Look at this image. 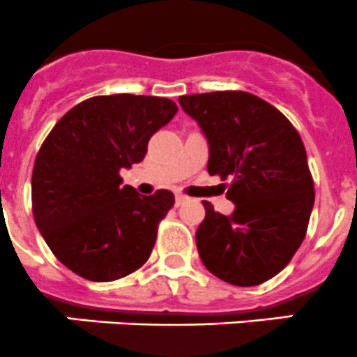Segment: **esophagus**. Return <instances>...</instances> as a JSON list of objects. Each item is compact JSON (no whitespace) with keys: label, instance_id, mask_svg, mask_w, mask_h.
I'll use <instances>...</instances> for the list:
<instances>
[{"label":"esophagus","instance_id":"34e87169","mask_svg":"<svg viewBox=\"0 0 357 357\" xmlns=\"http://www.w3.org/2000/svg\"><path fill=\"white\" fill-rule=\"evenodd\" d=\"M187 201H189V197L183 196V194H177V196H175V206H180V204L187 203Z\"/></svg>","mask_w":357,"mask_h":357}]
</instances>
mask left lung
<instances>
[{
    "mask_svg": "<svg viewBox=\"0 0 357 357\" xmlns=\"http://www.w3.org/2000/svg\"><path fill=\"white\" fill-rule=\"evenodd\" d=\"M178 104L208 142V174L231 180V215L203 201L196 246L225 283L255 287L276 276L305 238L314 183L305 147L290 121L246 91L182 95Z\"/></svg>",
    "mask_w": 357,
    "mask_h": 357,
    "instance_id": "8db88e82",
    "label": "left lung"
}]
</instances>
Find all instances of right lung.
<instances>
[{
  "instance_id": "right-lung-1",
  "label": "right lung",
  "mask_w": 357,
  "mask_h": 357,
  "mask_svg": "<svg viewBox=\"0 0 357 357\" xmlns=\"http://www.w3.org/2000/svg\"><path fill=\"white\" fill-rule=\"evenodd\" d=\"M177 112L170 98L118 93L83 100L60 118L33 170V215L60 262L105 283L142 267L170 190L142 196L119 172L146 158L149 139Z\"/></svg>"
}]
</instances>
